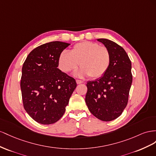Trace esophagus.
I'll list each match as a JSON object with an SVG mask.
<instances>
[{
	"instance_id": "obj_1",
	"label": "esophagus",
	"mask_w": 156,
	"mask_h": 156,
	"mask_svg": "<svg viewBox=\"0 0 156 156\" xmlns=\"http://www.w3.org/2000/svg\"><path fill=\"white\" fill-rule=\"evenodd\" d=\"M76 83H77V84H80V83H83V81H82V80H76Z\"/></svg>"
}]
</instances>
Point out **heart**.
<instances>
[{"label":"heart","instance_id":"obj_1","mask_svg":"<svg viewBox=\"0 0 156 156\" xmlns=\"http://www.w3.org/2000/svg\"><path fill=\"white\" fill-rule=\"evenodd\" d=\"M110 61V53L106 47L100 46L96 42L84 41L75 44L70 52L62 51L59 57V66L63 72L68 73L76 69L80 65L82 69L76 75L90 76L97 79L107 72Z\"/></svg>","mask_w":156,"mask_h":156}]
</instances>
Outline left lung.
<instances>
[{
	"label": "left lung",
	"instance_id": "8db88e82",
	"mask_svg": "<svg viewBox=\"0 0 156 156\" xmlns=\"http://www.w3.org/2000/svg\"><path fill=\"white\" fill-rule=\"evenodd\" d=\"M108 49V70L103 76L88 81L86 103L91 113L104 122L118 118L127 105L133 76L131 62L124 49L106 38L97 39Z\"/></svg>",
	"mask_w": 156,
	"mask_h": 156
}]
</instances>
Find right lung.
<instances>
[{"label": "right lung", "mask_w": 156, "mask_h": 156, "mask_svg": "<svg viewBox=\"0 0 156 156\" xmlns=\"http://www.w3.org/2000/svg\"><path fill=\"white\" fill-rule=\"evenodd\" d=\"M70 44H44L27 57L22 67L21 90L25 111L37 122L49 125L63 116L76 87L75 80L58 68L61 53Z\"/></svg>", "instance_id": "1"}]
</instances>
